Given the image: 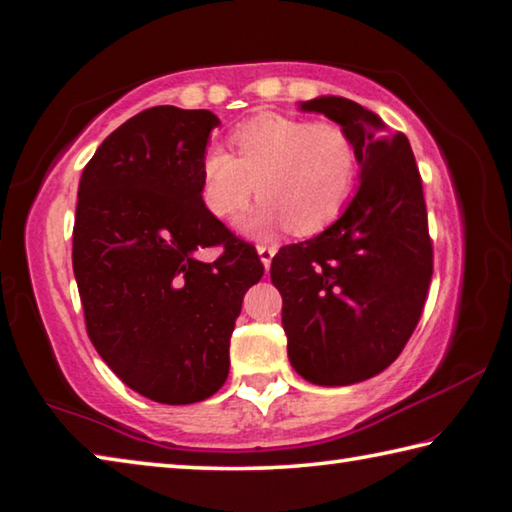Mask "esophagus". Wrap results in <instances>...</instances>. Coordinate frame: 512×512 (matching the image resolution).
<instances>
[{"label":"esophagus","instance_id":"34e87169","mask_svg":"<svg viewBox=\"0 0 512 512\" xmlns=\"http://www.w3.org/2000/svg\"><path fill=\"white\" fill-rule=\"evenodd\" d=\"M256 251H258V256H261V263H263L265 270H270V265H272V258H274V254H276V247L258 245V247H256Z\"/></svg>","mask_w":512,"mask_h":512}]
</instances>
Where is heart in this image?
Returning <instances> with one entry per match:
<instances>
[{"mask_svg":"<svg viewBox=\"0 0 512 512\" xmlns=\"http://www.w3.org/2000/svg\"><path fill=\"white\" fill-rule=\"evenodd\" d=\"M236 156L208 145L199 165V195L208 213L233 220L249 199L261 204L238 222L254 238L292 226L317 233L347 206L356 181V152L345 131L329 122L263 113L231 133Z\"/></svg>","mask_w":512,"mask_h":512,"instance_id":"obj_1","label":"heart"}]
</instances>
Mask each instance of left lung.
Instances as JSON below:
<instances>
[{"mask_svg": "<svg viewBox=\"0 0 512 512\" xmlns=\"http://www.w3.org/2000/svg\"><path fill=\"white\" fill-rule=\"evenodd\" d=\"M340 124L356 152L358 190L320 236L283 247L270 276L295 372L351 385L383 372L420 322L433 274L420 170L404 133L345 97L301 102Z\"/></svg>", "mask_w": 512, "mask_h": 512, "instance_id": "8db88e82", "label": "left lung"}]
</instances>
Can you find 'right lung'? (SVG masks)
<instances>
[{
  "mask_svg": "<svg viewBox=\"0 0 512 512\" xmlns=\"http://www.w3.org/2000/svg\"><path fill=\"white\" fill-rule=\"evenodd\" d=\"M211 111L154 106L108 136L79 183L72 265L86 329L104 363L158 404L204 401L229 376V340L256 249L199 195ZM222 244L213 264L199 248Z\"/></svg>",
  "mask_w": 512,
  "mask_h": 512,
  "instance_id": "1",
  "label": "right lung"
}]
</instances>
